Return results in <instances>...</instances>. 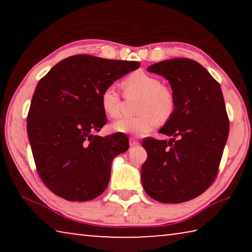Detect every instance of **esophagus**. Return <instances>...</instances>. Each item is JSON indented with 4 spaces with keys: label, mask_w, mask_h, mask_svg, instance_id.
<instances>
[{
    "label": "esophagus",
    "mask_w": 252,
    "mask_h": 252,
    "mask_svg": "<svg viewBox=\"0 0 252 252\" xmlns=\"http://www.w3.org/2000/svg\"><path fill=\"white\" fill-rule=\"evenodd\" d=\"M130 146L131 147H136V146H139V141L136 139H134V138H131L130 139Z\"/></svg>",
    "instance_id": "34e87169"
}]
</instances>
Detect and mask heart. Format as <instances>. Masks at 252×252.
<instances>
[{
	"instance_id": "obj_1",
	"label": "heart",
	"mask_w": 252,
	"mask_h": 252,
	"mask_svg": "<svg viewBox=\"0 0 252 252\" xmlns=\"http://www.w3.org/2000/svg\"><path fill=\"white\" fill-rule=\"evenodd\" d=\"M126 94H139L138 113L133 118H122L112 125V129L121 133L146 135L160 123L161 119L171 117L176 108V97L171 89L162 84L159 78L138 71L123 80ZM101 108L106 116L117 118L121 113V99L112 85L106 87L100 95Z\"/></svg>"
}]
</instances>
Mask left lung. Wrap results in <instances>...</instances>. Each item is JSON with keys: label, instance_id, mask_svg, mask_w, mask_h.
<instances>
[{"label": "left lung", "instance_id": "1", "mask_svg": "<svg viewBox=\"0 0 252 252\" xmlns=\"http://www.w3.org/2000/svg\"><path fill=\"white\" fill-rule=\"evenodd\" d=\"M169 80L176 108L160 133L171 139L142 141L148 158L143 189L163 203H181L203 193L219 171L229 135V118L220 84L190 59L165 60L147 69Z\"/></svg>", "mask_w": 252, "mask_h": 252}]
</instances>
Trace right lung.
Here are the masks:
<instances>
[{"instance_id": "1", "label": "right lung", "mask_w": 252, "mask_h": 252, "mask_svg": "<svg viewBox=\"0 0 252 252\" xmlns=\"http://www.w3.org/2000/svg\"><path fill=\"white\" fill-rule=\"evenodd\" d=\"M139 62L76 54L55 64L36 85L28 135L41 180L67 201H89L109 185L114 157L129 149L126 134L94 133L108 119L100 95Z\"/></svg>"}]
</instances>
